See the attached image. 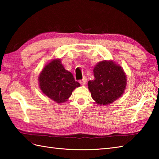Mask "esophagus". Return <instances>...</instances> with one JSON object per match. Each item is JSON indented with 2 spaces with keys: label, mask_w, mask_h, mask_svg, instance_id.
<instances>
[{
  "label": "esophagus",
  "mask_w": 159,
  "mask_h": 159,
  "mask_svg": "<svg viewBox=\"0 0 159 159\" xmlns=\"http://www.w3.org/2000/svg\"><path fill=\"white\" fill-rule=\"evenodd\" d=\"M86 83H87V77L86 76H84L83 79L82 80H80V83L81 84V85H85Z\"/></svg>",
  "instance_id": "1"
}]
</instances>
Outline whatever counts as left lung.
Returning <instances> with one entry per match:
<instances>
[{
  "instance_id": "left-lung-1",
  "label": "left lung",
  "mask_w": 159,
  "mask_h": 159,
  "mask_svg": "<svg viewBox=\"0 0 159 159\" xmlns=\"http://www.w3.org/2000/svg\"><path fill=\"white\" fill-rule=\"evenodd\" d=\"M93 74V80L88 82V88L97 104L107 105L122 95L126 77L120 66L104 61L95 66Z\"/></svg>"
}]
</instances>
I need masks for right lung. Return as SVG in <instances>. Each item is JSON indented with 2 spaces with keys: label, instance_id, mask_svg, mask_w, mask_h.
Instances as JSON below:
<instances>
[{
  "label": "right lung",
  "instance_id": "obj_1",
  "mask_svg": "<svg viewBox=\"0 0 159 159\" xmlns=\"http://www.w3.org/2000/svg\"><path fill=\"white\" fill-rule=\"evenodd\" d=\"M39 82L42 92L57 103L66 101L72 91L80 85L72 74L65 70L59 59L53 60L44 67Z\"/></svg>",
  "mask_w": 159,
  "mask_h": 159
}]
</instances>
